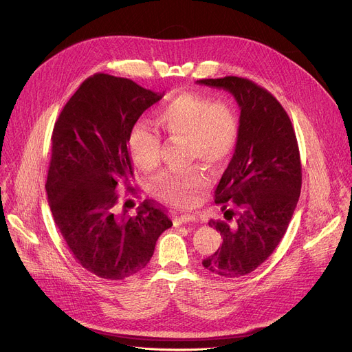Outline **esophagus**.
Segmentation results:
<instances>
[{
    "label": "esophagus",
    "instance_id": "34e87169",
    "mask_svg": "<svg viewBox=\"0 0 352 352\" xmlns=\"http://www.w3.org/2000/svg\"><path fill=\"white\" fill-rule=\"evenodd\" d=\"M197 218L194 215H179V217H175L174 219V226H181V224H187V223H195Z\"/></svg>",
    "mask_w": 352,
    "mask_h": 352
}]
</instances>
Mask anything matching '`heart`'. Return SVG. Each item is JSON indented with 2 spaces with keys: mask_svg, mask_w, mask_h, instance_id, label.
<instances>
[{
  "mask_svg": "<svg viewBox=\"0 0 352 352\" xmlns=\"http://www.w3.org/2000/svg\"><path fill=\"white\" fill-rule=\"evenodd\" d=\"M155 121L170 141L184 142L187 162L201 161L211 168H219L238 146L239 118L227 101L182 92L157 109ZM126 148L140 170L151 171L160 162L162 142L153 128L137 122L128 134ZM207 182L206 174L195 166L170 170L155 177L154 192L171 206L188 207Z\"/></svg>",
  "mask_w": 352,
  "mask_h": 352,
  "instance_id": "heart-1",
  "label": "heart"
}]
</instances>
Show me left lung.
Masks as SVG:
<instances>
[{
  "label": "left lung",
  "mask_w": 352,
  "mask_h": 352,
  "mask_svg": "<svg viewBox=\"0 0 352 352\" xmlns=\"http://www.w3.org/2000/svg\"><path fill=\"white\" fill-rule=\"evenodd\" d=\"M223 88L239 108V141L215 190V204L232 202L228 221L210 219L223 245L202 261L210 272L238 278L260 267L281 243L301 194L297 137L283 105L265 88L241 77L199 80Z\"/></svg>",
  "instance_id": "left-lung-1"
}]
</instances>
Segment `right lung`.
I'll return each instance as SVG.
<instances>
[{
	"label": "right lung",
	"instance_id": "obj_1",
	"mask_svg": "<svg viewBox=\"0 0 352 352\" xmlns=\"http://www.w3.org/2000/svg\"><path fill=\"white\" fill-rule=\"evenodd\" d=\"M161 98L131 80L100 72L80 85L54 125L45 190L55 226L78 264L104 280H124L145 268L158 236L173 226L146 199L137 215L120 212L117 194L125 188L126 197L137 195L126 140Z\"/></svg>",
	"mask_w": 352,
	"mask_h": 352
}]
</instances>
